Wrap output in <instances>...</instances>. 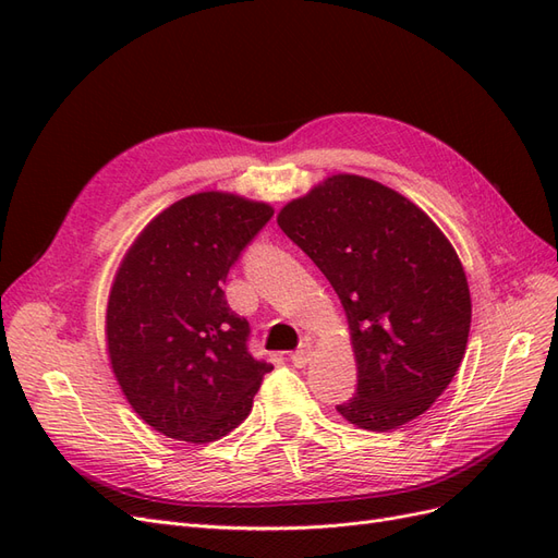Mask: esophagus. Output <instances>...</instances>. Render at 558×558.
<instances>
[{"mask_svg":"<svg viewBox=\"0 0 558 558\" xmlns=\"http://www.w3.org/2000/svg\"><path fill=\"white\" fill-rule=\"evenodd\" d=\"M291 361H293L298 367H305V365L312 361V344H310V342L300 344V349L291 353Z\"/></svg>","mask_w":558,"mask_h":558,"instance_id":"34e87169","label":"esophagus"}]
</instances>
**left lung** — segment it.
Wrapping results in <instances>:
<instances>
[{"instance_id":"8db88e82","label":"left lung","mask_w":558,"mask_h":558,"mask_svg":"<svg viewBox=\"0 0 558 558\" xmlns=\"http://www.w3.org/2000/svg\"><path fill=\"white\" fill-rule=\"evenodd\" d=\"M340 295L359 388L337 404L349 424L386 433L424 414L468 347L472 302L459 253L398 191L332 174L277 214Z\"/></svg>"}]
</instances>
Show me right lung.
Instances as JSON below:
<instances>
[{"label": "right lung", "instance_id": "obj_1", "mask_svg": "<svg viewBox=\"0 0 558 558\" xmlns=\"http://www.w3.org/2000/svg\"><path fill=\"white\" fill-rule=\"evenodd\" d=\"M272 214L234 193L189 195L146 223L116 269L105 316L111 373L144 424L172 440H221L272 369L248 353L246 318L221 289Z\"/></svg>", "mask_w": 558, "mask_h": 558}]
</instances>
